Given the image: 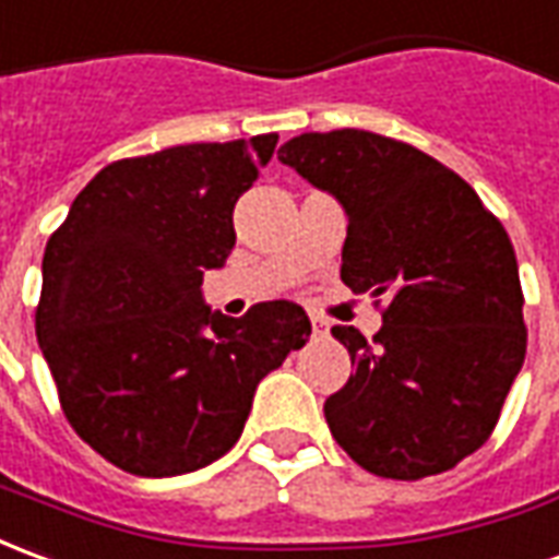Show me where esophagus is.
Returning a JSON list of instances; mask_svg holds the SVG:
<instances>
[{"mask_svg":"<svg viewBox=\"0 0 559 559\" xmlns=\"http://www.w3.org/2000/svg\"><path fill=\"white\" fill-rule=\"evenodd\" d=\"M310 322H312V334L316 336L328 334V319H322V316H310Z\"/></svg>","mask_w":559,"mask_h":559,"instance_id":"esophagus-1","label":"esophagus"}]
</instances>
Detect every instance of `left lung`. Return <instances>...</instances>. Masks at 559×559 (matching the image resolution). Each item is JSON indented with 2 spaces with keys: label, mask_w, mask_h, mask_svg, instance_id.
<instances>
[{
  "label": "left lung",
  "mask_w": 559,
  "mask_h": 559,
  "mask_svg": "<svg viewBox=\"0 0 559 559\" xmlns=\"http://www.w3.org/2000/svg\"><path fill=\"white\" fill-rule=\"evenodd\" d=\"M280 162L346 210L343 283L391 298L373 343L331 328L355 367L324 400L331 433L373 476L445 473L488 442L524 364L512 240L473 186L385 134H298Z\"/></svg>",
  "instance_id": "8db88e82"
}]
</instances>
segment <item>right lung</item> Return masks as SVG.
<instances>
[{"label":"right lung","instance_id":"1","mask_svg":"<svg viewBox=\"0 0 559 559\" xmlns=\"http://www.w3.org/2000/svg\"><path fill=\"white\" fill-rule=\"evenodd\" d=\"M280 134L168 146L83 186L41 261L35 336L83 442L132 476L195 473L235 445L264 376L300 349L292 300L228 319L201 298L235 249V204Z\"/></svg>","mask_w":559,"mask_h":559}]
</instances>
